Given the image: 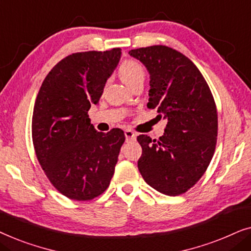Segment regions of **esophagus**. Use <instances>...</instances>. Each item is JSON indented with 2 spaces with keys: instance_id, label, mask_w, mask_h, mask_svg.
<instances>
[{
  "instance_id": "34e87169",
  "label": "esophagus",
  "mask_w": 251,
  "mask_h": 251,
  "mask_svg": "<svg viewBox=\"0 0 251 251\" xmlns=\"http://www.w3.org/2000/svg\"><path fill=\"white\" fill-rule=\"evenodd\" d=\"M125 135H126V142H131V140H135L136 139V133L133 132V131H131V130H126L125 131Z\"/></svg>"
}]
</instances>
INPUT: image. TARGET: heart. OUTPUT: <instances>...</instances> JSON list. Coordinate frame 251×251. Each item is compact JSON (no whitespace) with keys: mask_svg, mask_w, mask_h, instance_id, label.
Here are the masks:
<instances>
[{"mask_svg":"<svg viewBox=\"0 0 251 251\" xmlns=\"http://www.w3.org/2000/svg\"><path fill=\"white\" fill-rule=\"evenodd\" d=\"M120 76L126 85L132 83L138 78H144L145 76V70L136 60H126L120 66Z\"/></svg>","mask_w":251,"mask_h":251,"instance_id":"1","label":"heart"}]
</instances>
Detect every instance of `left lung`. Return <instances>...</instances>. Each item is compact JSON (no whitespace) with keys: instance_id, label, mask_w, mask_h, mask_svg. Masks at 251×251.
<instances>
[{"instance_id":"8db88e82","label":"left lung","mask_w":251,"mask_h":251,"mask_svg":"<svg viewBox=\"0 0 251 251\" xmlns=\"http://www.w3.org/2000/svg\"><path fill=\"white\" fill-rule=\"evenodd\" d=\"M150 72L147 107L167 119L164 135H139L143 149L138 169L160 193L175 197L193 187L203 176L217 143V108L203 75L179 51L166 46L130 50Z\"/></svg>"}]
</instances>
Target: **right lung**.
I'll return each mask as SVG.
<instances>
[{
	"label": "right lung",
	"mask_w": 251,
	"mask_h": 251,
	"mask_svg": "<svg viewBox=\"0 0 251 251\" xmlns=\"http://www.w3.org/2000/svg\"><path fill=\"white\" fill-rule=\"evenodd\" d=\"M121 49L72 53L49 72L34 105L36 157L57 191L88 201L104 193L114 175L125 132H98L88 111L98 104Z\"/></svg>",
	"instance_id": "right-lung-1"
}]
</instances>
